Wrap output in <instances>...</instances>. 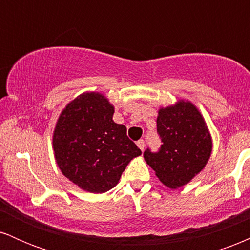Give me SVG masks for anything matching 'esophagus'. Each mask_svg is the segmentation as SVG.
<instances>
[{
	"instance_id": "34e87169",
	"label": "esophagus",
	"mask_w": 250,
	"mask_h": 250,
	"mask_svg": "<svg viewBox=\"0 0 250 250\" xmlns=\"http://www.w3.org/2000/svg\"><path fill=\"white\" fill-rule=\"evenodd\" d=\"M137 147H139L140 149H141V150L143 151L145 150V146H146V143H145V140H139V141H137Z\"/></svg>"
}]
</instances>
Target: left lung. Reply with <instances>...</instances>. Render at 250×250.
Wrapping results in <instances>:
<instances>
[{"label":"left lung","mask_w":250,"mask_h":250,"mask_svg":"<svg viewBox=\"0 0 250 250\" xmlns=\"http://www.w3.org/2000/svg\"><path fill=\"white\" fill-rule=\"evenodd\" d=\"M156 123L161 148L157 153L147 149L143 157L163 185L177 189L207 165L213 150L210 133L199 109L185 100L160 108Z\"/></svg>","instance_id":"left-lung-1"}]
</instances>
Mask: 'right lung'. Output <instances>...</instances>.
Listing matches in <instances>:
<instances>
[{"label": "right lung", "mask_w": 250, "mask_h": 250, "mask_svg": "<svg viewBox=\"0 0 250 250\" xmlns=\"http://www.w3.org/2000/svg\"><path fill=\"white\" fill-rule=\"evenodd\" d=\"M114 105L96 91L83 93L63 109L53 134L54 155L67 179L83 190L101 194L119 183L141 150L127 128L113 121Z\"/></svg>", "instance_id": "1"}]
</instances>
